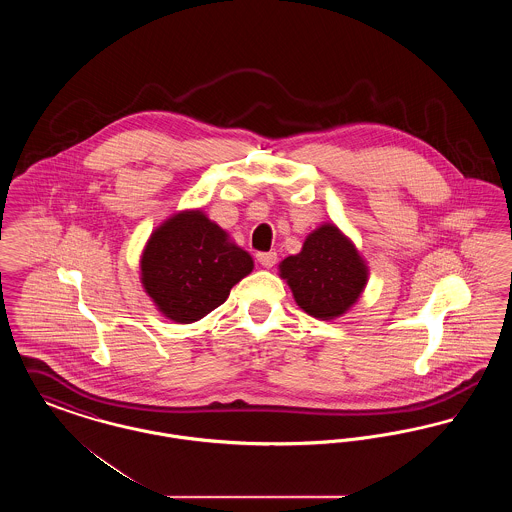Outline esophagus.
Returning <instances> with one entry per match:
<instances>
[{
    "label": "esophagus",
    "mask_w": 512,
    "mask_h": 512,
    "mask_svg": "<svg viewBox=\"0 0 512 512\" xmlns=\"http://www.w3.org/2000/svg\"><path fill=\"white\" fill-rule=\"evenodd\" d=\"M276 259H278V255H276L274 251L257 253V261H259V265H263L265 268L274 267V265H276Z\"/></svg>",
    "instance_id": "obj_1"
}]
</instances>
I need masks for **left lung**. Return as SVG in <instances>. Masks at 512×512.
Instances as JSON below:
<instances>
[{
  "mask_svg": "<svg viewBox=\"0 0 512 512\" xmlns=\"http://www.w3.org/2000/svg\"><path fill=\"white\" fill-rule=\"evenodd\" d=\"M297 305L311 317H341L359 299L368 268L355 245L334 224H322L307 236L301 253L280 263Z\"/></svg>",
  "mask_w": 512,
  "mask_h": 512,
  "instance_id": "left-lung-1",
  "label": "left lung"
}]
</instances>
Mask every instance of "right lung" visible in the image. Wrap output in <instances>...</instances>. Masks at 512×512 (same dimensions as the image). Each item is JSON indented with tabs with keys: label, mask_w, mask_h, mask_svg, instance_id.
<instances>
[{
	"label": "right lung",
	"mask_w": 512,
	"mask_h": 512,
	"mask_svg": "<svg viewBox=\"0 0 512 512\" xmlns=\"http://www.w3.org/2000/svg\"><path fill=\"white\" fill-rule=\"evenodd\" d=\"M142 284L157 309L180 324L209 315L253 270V259L201 211L165 220L142 253Z\"/></svg>",
	"instance_id": "1"
}]
</instances>
